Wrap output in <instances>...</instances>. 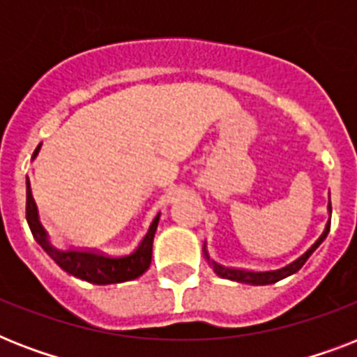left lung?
I'll return each mask as SVG.
<instances>
[{"mask_svg": "<svg viewBox=\"0 0 357 357\" xmlns=\"http://www.w3.org/2000/svg\"><path fill=\"white\" fill-rule=\"evenodd\" d=\"M328 213H330V217H332V202L328 198ZM330 234V218H328L326 226H324V231L321 234V237L317 238L315 243L311 244L310 248L305 250L304 254L298 255L296 259L287 263V265L280 266V268H272V271H244V268H231V266H224L217 261H213L209 257V252H207V244L204 243V257L209 263V266L213 268V272L217 274V276L224 278V280H231V282H238V283H248V285H268V283H276L283 278L291 276L294 272H298L304 263L310 259V255L315 252L319 246L322 244V241L326 238V235Z\"/></svg>", "mask_w": 357, "mask_h": 357, "instance_id": "8db88e82", "label": "left lung"}]
</instances>
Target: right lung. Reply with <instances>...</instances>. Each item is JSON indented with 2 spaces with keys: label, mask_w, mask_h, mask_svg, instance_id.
I'll use <instances>...</instances> for the list:
<instances>
[{
  "label": "right lung",
  "mask_w": 357,
  "mask_h": 357,
  "mask_svg": "<svg viewBox=\"0 0 357 357\" xmlns=\"http://www.w3.org/2000/svg\"><path fill=\"white\" fill-rule=\"evenodd\" d=\"M40 146L42 144L36 146L31 161L36 159ZM25 218H27L33 238L64 272H68L70 276L79 278L83 282L109 285V283L135 280L150 268L151 246H153V237H155L161 213H157V217L151 220L150 228H148L144 237L140 238V243L135 246L133 252L126 255H105L102 252H96V250L59 248V246H55L47 235L46 228L40 222L38 207H36L33 192H31L29 178H25Z\"/></svg>",
  "instance_id": "1"
}]
</instances>
